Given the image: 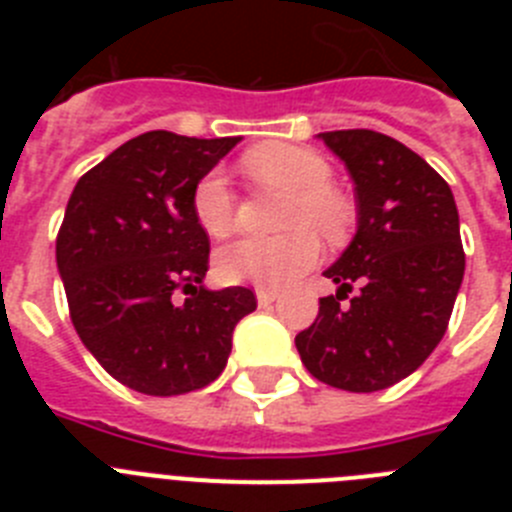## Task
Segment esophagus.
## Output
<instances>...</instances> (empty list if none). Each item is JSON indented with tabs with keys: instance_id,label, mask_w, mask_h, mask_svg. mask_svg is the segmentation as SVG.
I'll return each mask as SVG.
<instances>
[{
	"instance_id": "34e87169",
	"label": "esophagus",
	"mask_w": 512,
	"mask_h": 512,
	"mask_svg": "<svg viewBox=\"0 0 512 512\" xmlns=\"http://www.w3.org/2000/svg\"><path fill=\"white\" fill-rule=\"evenodd\" d=\"M277 297H279L277 289H266V287L256 289V300H259V305H271Z\"/></svg>"
}]
</instances>
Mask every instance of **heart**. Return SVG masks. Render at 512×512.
<instances>
[{
	"mask_svg": "<svg viewBox=\"0 0 512 512\" xmlns=\"http://www.w3.org/2000/svg\"><path fill=\"white\" fill-rule=\"evenodd\" d=\"M246 166L259 182L274 184L292 192L282 225L295 228L277 238H238L217 251V274L225 282L259 284V287H287L305 271L318 264L320 235L338 241L346 233L348 205L330 187L333 166L323 153L292 143H269L253 148ZM192 207L197 223L210 235H225L235 223V197L228 174L212 169L194 184Z\"/></svg>",
	"mask_w": 512,
	"mask_h": 512,
	"instance_id": "obj_1",
	"label": "heart"
}]
</instances>
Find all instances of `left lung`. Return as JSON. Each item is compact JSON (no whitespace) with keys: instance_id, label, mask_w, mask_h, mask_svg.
I'll return each mask as SVG.
<instances>
[{"instance_id":"obj_1","label":"left lung","mask_w":512,"mask_h":512,"mask_svg":"<svg viewBox=\"0 0 512 512\" xmlns=\"http://www.w3.org/2000/svg\"><path fill=\"white\" fill-rule=\"evenodd\" d=\"M318 138L354 179L359 223L323 271L336 295L320 300L295 346L320 382L377 392L413 374L446 333L464 279L459 212L449 184L400 140L374 130Z\"/></svg>"}]
</instances>
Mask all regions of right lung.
I'll list each match as a JSON object with an SVG mask.
<instances>
[{
  "mask_svg": "<svg viewBox=\"0 0 512 512\" xmlns=\"http://www.w3.org/2000/svg\"><path fill=\"white\" fill-rule=\"evenodd\" d=\"M238 140L151 130L71 192L56 241L71 323L130 390L171 397L215 382L235 325L256 310L251 289L202 284L210 238L192 207L194 184Z\"/></svg>",
  "mask_w": 512,
  "mask_h": 512,
  "instance_id": "1",
  "label": "right lung"
}]
</instances>
